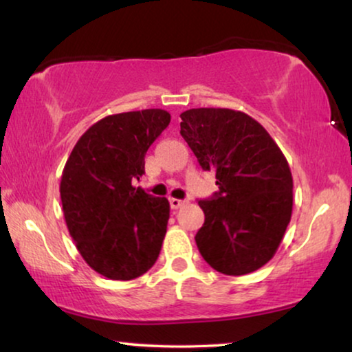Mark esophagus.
<instances>
[{
    "label": "esophagus",
    "mask_w": 352,
    "mask_h": 352,
    "mask_svg": "<svg viewBox=\"0 0 352 352\" xmlns=\"http://www.w3.org/2000/svg\"><path fill=\"white\" fill-rule=\"evenodd\" d=\"M170 205H171V208H173V210H177V208H181L182 205H184V200H179V199H170Z\"/></svg>",
    "instance_id": "34e87169"
}]
</instances>
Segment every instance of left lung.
Returning <instances> with one entry per match:
<instances>
[{
  "label": "left lung",
  "instance_id": "left-lung-1",
  "mask_svg": "<svg viewBox=\"0 0 352 352\" xmlns=\"http://www.w3.org/2000/svg\"><path fill=\"white\" fill-rule=\"evenodd\" d=\"M181 136L219 190L200 200L205 223L197 247L214 271L243 276L276 254L293 210V177L285 155L250 115L230 109L181 113Z\"/></svg>",
  "mask_w": 352,
  "mask_h": 352
}]
</instances>
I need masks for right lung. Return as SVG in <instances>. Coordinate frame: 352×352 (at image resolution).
Returning a JSON list of instances; mask_svg holds the SVG:
<instances>
[{"mask_svg": "<svg viewBox=\"0 0 352 352\" xmlns=\"http://www.w3.org/2000/svg\"><path fill=\"white\" fill-rule=\"evenodd\" d=\"M170 120L162 109L109 115L78 139L62 171L60 200L72 239L86 264L112 280L142 276L160 254L170 201L134 182Z\"/></svg>", "mask_w": 352, "mask_h": 352, "instance_id": "right-lung-1", "label": "right lung"}]
</instances>
